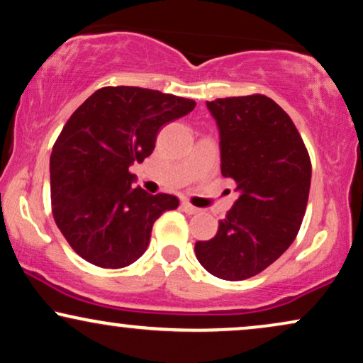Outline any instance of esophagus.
<instances>
[{"instance_id":"obj_1","label":"esophagus","mask_w":363,"mask_h":363,"mask_svg":"<svg viewBox=\"0 0 363 363\" xmlns=\"http://www.w3.org/2000/svg\"><path fill=\"white\" fill-rule=\"evenodd\" d=\"M181 208H182V211H184V213H187V214H196V213H199V209H197L196 206L186 203V201L181 204Z\"/></svg>"}]
</instances>
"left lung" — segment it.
<instances>
[{"label":"left lung","mask_w":363,"mask_h":363,"mask_svg":"<svg viewBox=\"0 0 363 363\" xmlns=\"http://www.w3.org/2000/svg\"><path fill=\"white\" fill-rule=\"evenodd\" d=\"M206 105L219 128L221 174L240 197L213 240L196 242V258L214 277L241 281L295 241L308 203L310 155L290 116L266 95Z\"/></svg>","instance_id":"1"}]
</instances>
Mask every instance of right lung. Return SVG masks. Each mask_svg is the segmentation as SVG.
I'll return each mask as SVG.
<instances>
[{"instance_id":"1","label":"right lung","mask_w":363,"mask_h":363,"mask_svg":"<svg viewBox=\"0 0 363 363\" xmlns=\"http://www.w3.org/2000/svg\"><path fill=\"white\" fill-rule=\"evenodd\" d=\"M194 107L159 90L104 86L72 113L50 157V191L55 223L77 255L117 269L145 253L155 219L179 199L134 189L128 167L152 154L160 127Z\"/></svg>"}]
</instances>
